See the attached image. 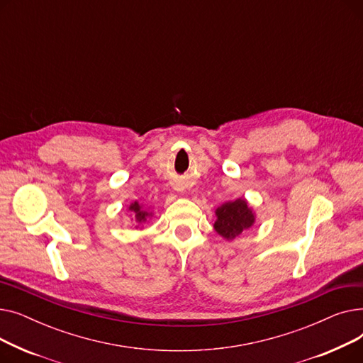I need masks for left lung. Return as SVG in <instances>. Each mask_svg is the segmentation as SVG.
Returning <instances> with one entry per match:
<instances>
[{"label": "left lung", "instance_id": "1", "mask_svg": "<svg viewBox=\"0 0 363 363\" xmlns=\"http://www.w3.org/2000/svg\"><path fill=\"white\" fill-rule=\"evenodd\" d=\"M218 220L215 222V230L219 235L226 240L238 237L244 230L250 228L255 222V216L247 206V201L238 199L233 203H225L216 211Z\"/></svg>", "mask_w": 363, "mask_h": 363}]
</instances>
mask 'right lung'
I'll use <instances>...</instances> for the list:
<instances>
[{
  "label": "right lung",
  "instance_id": "1",
  "mask_svg": "<svg viewBox=\"0 0 363 363\" xmlns=\"http://www.w3.org/2000/svg\"><path fill=\"white\" fill-rule=\"evenodd\" d=\"M129 208H130V211H133V212L137 213V220H138V222L145 220V218L148 216V213H147L145 211H141V207H140V204H138V203H133Z\"/></svg>",
  "mask_w": 363,
  "mask_h": 363
}]
</instances>
